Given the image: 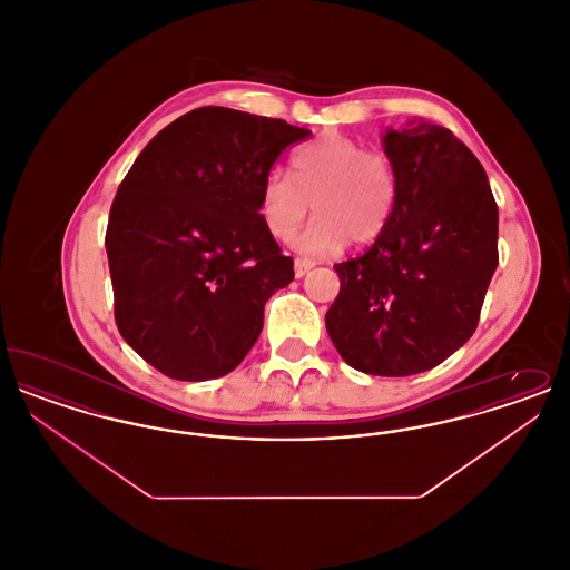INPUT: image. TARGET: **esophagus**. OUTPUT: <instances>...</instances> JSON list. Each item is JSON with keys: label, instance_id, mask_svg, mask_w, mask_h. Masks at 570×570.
Returning <instances> with one entry per match:
<instances>
[{"label": "esophagus", "instance_id": "34e87169", "mask_svg": "<svg viewBox=\"0 0 570 570\" xmlns=\"http://www.w3.org/2000/svg\"><path fill=\"white\" fill-rule=\"evenodd\" d=\"M312 267H314V263H312V261H305V258H297V261H295V275H297V277H303V275L309 272Z\"/></svg>", "mask_w": 570, "mask_h": 570}]
</instances>
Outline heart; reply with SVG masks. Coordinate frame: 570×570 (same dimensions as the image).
I'll return each mask as SVG.
<instances>
[{
  "label": "heart",
  "instance_id": "heart-1",
  "mask_svg": "<svg viewBox=\"0 0 570 570\" xmlns=\"http://www.w3.org/2000/svg\"><path fill=\"white\" fill-rule=\"evenodd\" d=\"M291 168V175L272 170L261 188V216L275 239L297 228L309 203L316 216L291 239L301 254L326 256L348 242L365 247L384 235L400 196L397 168L384 151L326 130L298 147Z\"/></svg>",
  "mask_w": 570,
  "mask_h": 570
}]
</instances>
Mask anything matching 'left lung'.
Listing matches in <instances>:
<instances>
[{
  "mask_svg": "<svg viewBox=\"0 0 570 570\" xmlns=\"http://www.w3.org/2000/svg\"><path fill=\"white\" fill-rule=\"evenodd\" d=\"M397 207L363 256L335 265L340 295L325 316L342 358L363 374L412 376L472 337L498 267V205L488 173L442 126L386 128Z\"/></svg>",
  "mask_w": 570,
  "mask_h": 570,
  "instance_id": "left-lung-1",
  "label": "left lung"
}]
</instances>
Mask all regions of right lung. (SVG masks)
<instances>
[{
	"label": "right lung",
	"mask_w": 570,
	"mask_h": 570,
	"mask_svg": "<svg viewBox=\"0 0 570 570\" xmlns=\"http://www.w3.org/2000/svg\"><path fill=\"white\" fill-rule=\"evenodd\" d=\"M309 136L282 119L224 107L190 110L138 154L107 228L115 321L164 376L233 372L295 277L261 216L279 154Z\"/></svg>",
	"instance_id": "add662e5"
}]
</instances>
